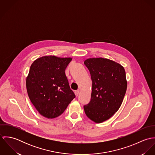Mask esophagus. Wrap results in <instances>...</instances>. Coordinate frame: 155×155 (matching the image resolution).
<instances>
[{
    "label": "esophagus",
    "instance_id": "34e87169",
    "mask_svg": "<svg viewBox=\"0 0 155 155\" xmlns=\"http://www.w3.org/2000/svg\"><path fill=\"white\" fill-rule=\"evenodd\" d=\"M74 94H75L76 96V97H78V96L79 95V90L76 91L74 92Z\"/></svg>",
    "mask_w": 155,
    "mask_h": 155
}]
</instances>
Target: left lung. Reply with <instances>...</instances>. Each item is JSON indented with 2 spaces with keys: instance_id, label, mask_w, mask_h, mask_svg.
<instances>
[{
  "instance_id": "left-lung-1",
  "label": "left lung",
  "mask_w": 155,
  "mask_h": 155,
  "mask_svg": "<svg viewBox=\"0 0 155 155\" xmlns=\"http://www.w3.org/2000/svg\"><path fill=\"white\" fill-rule=\"evenodd\" d=\"M92 82L91 101L84 106L87 117L95 123L110 119L120 108L127 88L124 67L103 58L84 61Z\"/></svg>"
}]
</instances>
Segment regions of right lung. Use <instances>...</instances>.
Instances as JSON below:
<instances>
[{"instance_id": "add662e5", "label": "right lung", "mask_w": 155, "mask_h": 155, "mask_svg": "<svg viewBox=\"0 0 155 155\" xmlns=\"http://www.w3.org/2000/svg\"><path fill=\"white\" fill-rule=\"evenodd\" d=\"M71 60L44 56L36 60L30 66L26 79L28 95L36 110L46 118L61 115L76 97L65 74Z\"/></svg>"}]
</instances>
